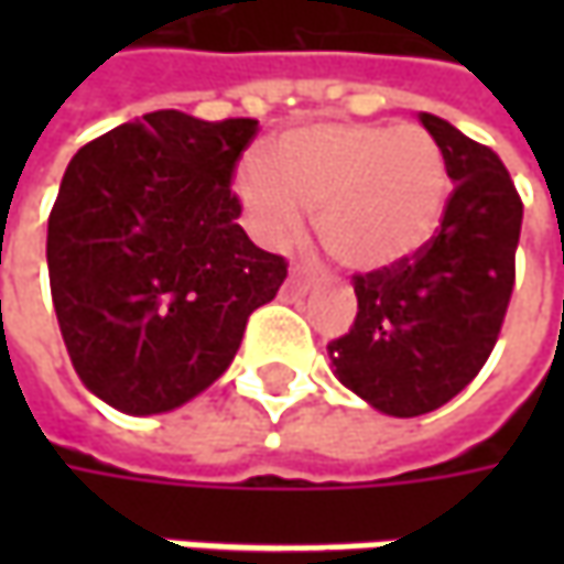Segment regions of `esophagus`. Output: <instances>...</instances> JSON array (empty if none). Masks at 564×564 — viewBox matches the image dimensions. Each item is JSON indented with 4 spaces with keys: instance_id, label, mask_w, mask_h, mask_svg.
<instances>
[{
    "instance_id": "obj_1",
    "label": "esophagus",
    "mask_w": 564,
    "mask_h": 564,
    "mask_svg": "<svg viewBox=\"0 0 564 564\" xmlns=\"http://www.w3.org/2000/svg\"><path fill=\"white\" fill-rule=\"evenodd\" d=\"M311 282H314V279H311V272L301 270V267H294L292 275H289V289H292V292H307V289H311Z\"/></svg>"
}]
</instances>
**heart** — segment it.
Here are the masks:
<instances>
[{"mask_svg":"<svg viewBox=\"0 0 564 564\" xmlns=\"http://www.w3.org/2000/svg\"><path fill=\"white\" fill-rule=\"evenodd\" d=\"M238 194L270 245H289L316 206L326 250L355 272L399 267L436 235L448 194L440 143L417 124L319 121L248 160Z\"/></svg>","mask_w":564,"mask_h":564,"instance_id":"obj_1","label":"heart"}]
</instances>
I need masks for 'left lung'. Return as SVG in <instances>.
Returning a JSON list of instances; mask_svg holds the SVG:
<instances>
[{
    "label": "left lung",
    "mask_w": 564,
    "mask_h": 564,
    "mask_svg": "<svg viewBox=\"0 0 564 564\" xmlns=\"http://www.w3.org/2000/svg\"><path fill=\"white\" fill-rule=\"evenodd\" d=\"M421 124L455 185L440 231L399 267L355 275V326L329 341L338 382L392 417L443 408L487 364L509 311L524 216L489 147L430 112Z\"/></svg>",
    "instance_id": "1"
}]
</instances>
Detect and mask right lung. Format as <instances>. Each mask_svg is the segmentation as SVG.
<instances>
[{
	"label": "right lung",
	"instance_id": "add662e5",
	"mask_svg": "<svg viewBox=\"0 0 564 564\" xmlns=\"http://www.w3.org/2000/svg\"><path fill=\"white\" fill-rule=\"evenodd\" d=\"M253 119L160 109L84 143L46 235L55 316L80 382L121 414H163L228 370L289 263L238 226L231 175Z\"/></svg>",
	"mask_w": 564,
	"mask_h": 564
}]
</instances>
